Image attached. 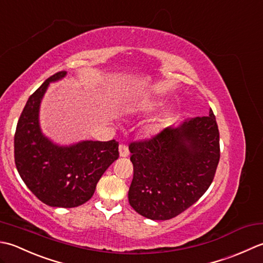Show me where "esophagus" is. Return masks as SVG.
I'll list each match as a JSON object with an SVG mask.
<instances>
[{
  "instance_id": "obj_1",
  "label": "esophagus",
  "mask_w": 263,
  "mask_h": 263,
  "mask_svg": "<svg viewBox=\"0 0 263 263\" xmlns=\"http://www.w3.org/2000/svg\"><path fill=\"white\" fill-rule=\"evenodd\" d=\"M119 154L121 158H126L129 155V149H128V146L125 145V144H120L119 145Z\"/></svg>"
}]
</instances>
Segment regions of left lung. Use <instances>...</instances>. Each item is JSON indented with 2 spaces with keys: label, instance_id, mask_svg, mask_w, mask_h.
<instances>
[{
  "label": "left lung",
  "instance_id": "left-lung-1",
  "mask_svg": "<svg viewBox=\"0 0 263 263\" xmlns=\"http://www.w3.org/2000/svg\"><path fill=\"white\" fill-rule=\"evenodd\" d=\"M134 177L129 204L152 220L178 216L210 187L220 159L213 111L167 127L152 138L129 145Z\"/></svg>",
  "mask_w": 263,
  "mask_h": 263
}]
</instances>
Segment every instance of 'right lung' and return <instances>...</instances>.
Segmentation results:
<instances>
[{"mask_svg":"<svg viewBox=\"0 0 263 263\" xmlns=\"http://www.w3.org/2000/svg\"><path fill=\"white\" fill-rule=\"evenodd\" d=\"M66 73H54L29 96L14 134V162L21 179L37 199L54 208L87 202L104 171L119 158L115 139L59 146L43 135L39 120L42 99L50 83Z\"/></svg>","mask_w":263,"mask_h":263,"instance_id":"add662e5","label":"right lung"}]
</instances>
